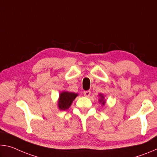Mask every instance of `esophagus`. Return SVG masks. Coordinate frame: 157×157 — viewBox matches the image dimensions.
<instances>
[{
    "mask_svg": "<svg viewBox=\"0 0 157 157\" xmlns=\"http://www.w3.org/2000/svg\"><path fill=\"white\" fill-rule=\"evenodd\" d=\"M84 95L85 97H89L90 96V95H91V91H84Z\"/></svg>",
    "mask_w": 157,
    "mask_h": 157,
    "instance_id": "1",
    "label": "esophagus"
}]
</instances>
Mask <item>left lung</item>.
<instances>
[{
	"label": "left lung",
	"instance_id": "left-lung-1",
	"mask_svg": "<svg viewBox=\"0 0 157 157\" xmlns=\"http://www.w3.org/2000/svg\"><path fill=\"white\" fill-rule=\"evenodd\" d=\"M100 98L99 99L100 102H102V105H104L105 104V100H104V98H105L104 95H103L102 94H100Z\"/></svg>",
	"mask_w": 157,
	"mask_h": 157
}]
</instances>
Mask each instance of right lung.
Instances as JSON below:
<instances>
[{"label": "right lung", "mask_w": 157, "mask_h": 157, "mask_svg": "<svg viewBox=\"0 0 157 157\" xmlns=\"http://www.w3.org/2000/svg\"><path fill=\"white\" fill-rule=\"evenodd\" d=\"M78 94L75 93L63 91L59 94V98L58 100V107L60 110H66L71 107L73 101L78 96Z\"/></svg>", "instance_id": "1"}]
</instances>
